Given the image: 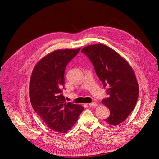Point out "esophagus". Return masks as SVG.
<instances>
[{
    "instance_id": "obj_1",
    "label": "esophagus",
    "mask_w": 159,
    "mask_h": 159,
    "mask_svg": "<svg viewBox=\"0 0 159 159\" xmlns=\"http://www.w3.org/2000/svg\"><path fill=\"white\" fill-rule=\"evenodd\" d=\"M97 105H98L97 102H95L89 104V106H90V107H91V106H96Z\"/></svg>"
}]
</instances>
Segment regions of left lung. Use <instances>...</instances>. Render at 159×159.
<instances>
[{
  "label": "left lung",
  "mask_w": 159,
  "mask_h": 159,
  "mask_svg": "<svg viewBox=\"0 0 159 159\" xmlns=\"http://www.w3.org/2000/svg\"><path fill=\"white\" fill-rule=\"evenodd\" d=\"M94 66L109 97L102 101L109 109L104 121L118 125L126 120L137 104L139 87L129 63L116 52L102 44L89 45L82 50Z\"/></svg>",
  "instance_id": "8db88e82"
}]
</instances>
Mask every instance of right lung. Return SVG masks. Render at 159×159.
I'll return each instance as SVG.
<instances>
[{
  "mask_svg": "<svg viewBox=\"0 0 159 159\" xmlns=\"http://www.w3.org/2000/svg\"><path fill=\"white\" fill-rule=\"evenodd\" d=\"M80 50H58L48 54L37 63L31 76L32 107L42 121L55 131L66 133L69 130L84 109L80 105L65 102L61 94L65 68Z\"/></svg>",
  "mask_w": 159,
  "mask_h": 159,
  "instance_id": "obj_1",
  "label": "right lung"
}]
</instances>
